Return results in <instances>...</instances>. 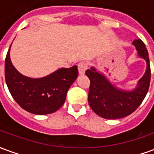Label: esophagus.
<instances>
[{"mask_svg": "<svg viewBox=\"0 0 154 154\" xmlns=\"http://www.w3.org/2000/svg\"><path fill=\"white\" fill-rule=\"evenodd\" d=\"M77 67H78V72H79V73L84 74L86 70L87 69V67H88V64L86 62H80L78 63V65H77Z\"/></svg>", "mask_w": 154, "mask_h": 154, "instance_id": "1", "label": "esophagus"}]
</instances>
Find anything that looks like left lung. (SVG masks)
Segmentation results:
<instances>
[{"mask_svg": "<svg viewBox=\"0 0 154 154\" xmlns=\"http://www.w3.org/2000/svg\"><path fill=\"white\" fill-rule=\"evenodd\" d=\"M133 44L138 51V55L147 64L145 73L134 90L118 89L93 67L86 71V75L90 79L88 102L91 110L102 118L120 119L129 116L140 106L148 93L151 78L148 50L139 38L133 41Z\"/></svg>", "mask_w": 154, "mask_h": 154, "instance_id": "8db88e82", "label": "left lung"}]
</instances>
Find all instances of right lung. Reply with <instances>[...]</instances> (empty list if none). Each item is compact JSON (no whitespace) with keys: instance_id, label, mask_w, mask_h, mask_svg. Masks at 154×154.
<instances>
[{"instance_id":"right-lung-1","label":"right lung","mask_w":154,"mask_h":154,"mask_svg":"<svg viewBox=\"0 0 154 154\" xmlns=\"http://www.w3.org/2000/svg\"><path fill=\"white\" fill-rule=\"evenodd\" d=\"M11 46L5 57V78L14 100L24 110L35 115H48L57 111L64 104L67 91L77 77V66L60 68L42 78L25 77L12 64Z\"/></svg>"}]
</instances>
